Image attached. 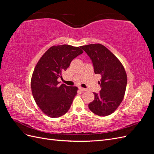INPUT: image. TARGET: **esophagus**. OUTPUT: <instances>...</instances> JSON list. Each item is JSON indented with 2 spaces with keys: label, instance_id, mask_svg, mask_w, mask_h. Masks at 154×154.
I'll list each match as a JSON object with an SVG mask.
<instances>
[{
  "label": "esophagus",
  "instance_id": "obj_1",
  "mask_svg": "<svg viewBox=\"0 0 154 154\" xmlns=\"http://www.w3.org/2000/svg\"><path fill=\"white\" fill-rule=\"evenodd\" d=\"M79 89H80V91H81L82 92H84V91H87V89H86V88H82V87H79Z\"/></svg>",
  "mask_w": 154,
  "mask_h": 154
}]
</instances>
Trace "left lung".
Masks as SVG:
<instances>
[{"instance_id": "8db88e82", "label": "left lung", "mask_w": 154, "mask_h": 154, "mask_svg": "<svg viewBox=\"0 0 154 154\" xmlns=\"http://www.w3.org/2000/svg\"><path fill=\"white\" fill-rule=\"evenodd\" d=\"M92 60L95 74H100L101 91L93 92L94 100L88 104L93 113L106 116L113 113L122 103L127 83V73L116 56L100 44L82 46Z\"/></svg>"}]
</instances>
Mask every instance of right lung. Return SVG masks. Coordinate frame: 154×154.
I'll use <instances>...</instances> for the list:
<instances>
[{
	"label": "right lung",
	"mask_w": 154,
	"mask_h": 154,
	"mask_svg": "<svg viewBox=\"0 0 154 154\" xmlns=\"http://www.w3.org/2000/svg\"><path fill=\"white\" fill-rule=\"evenodd\" d=\"M83 53L81 47L52 46L39 60L32 73L31 87L36 103L51 118H58L69 110L78 87L59 85L58 79L72 60Z\"/></svg>",
	"instance_id": "obj_1"
}]
</instances>
